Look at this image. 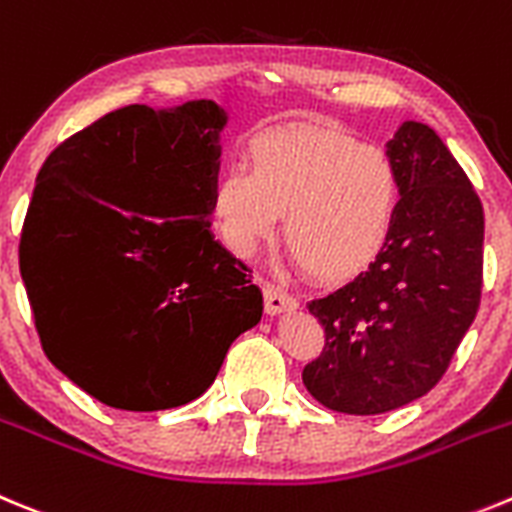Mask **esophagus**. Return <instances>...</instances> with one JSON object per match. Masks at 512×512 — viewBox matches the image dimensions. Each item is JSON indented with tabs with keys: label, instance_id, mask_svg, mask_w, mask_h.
I'll use <instances>...</instances> for the list:
<instances>
[{
	"label": "esophagus",
	"instance_id": "obj_1",
	"mask_svg": "<svg viewBox=\"0 0 512 512\" xmlns=\"http://www.w3.org/2000/svg\"><path fill=\"white\" fill-rule=\"evenodd\" d=\"M298 301L293 296H288L283 288H275V285H265V311L270 316H280V313L296 311Z\"/></svg>",
	"mask_w": 512,
	"mask_h": 512
}]
</instances>
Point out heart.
Returning a JSON list of instances; mask_svg holds the SVG:
<instances>
[{
  "label": "heart",
  "mask_w": 512,
  "mask_h": 512,
  "mask_svg": "<svg viewBox=\"0 0 512 512\" xmlns=\"http://www.w3.org/2000/svg\"><path fill=\"white\" fill-rule=\"evenodd\" d=\"M400 211L393 160L331 127H280L250 145V170L214 181L211 214L227 245L250 257L278 234L313 278H359L388 250Z\"/></svg>",
  "instance_id": "b5f03b06"
}]
</instances>
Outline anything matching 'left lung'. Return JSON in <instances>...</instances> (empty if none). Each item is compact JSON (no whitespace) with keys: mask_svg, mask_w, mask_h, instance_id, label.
<instances>
[{"mask_svg":"<svg viewBox=\"0 0 512 512\" xmlns=\"http://www.w3.org/2000/svg\"><path fill=\"white\" fill-rule=\"evenodd\" d=\"M400 211L380 260L308 303L326 347L303 370L321 405L352 416L388 413L434 388L472 326L482 290L485 214L428 124L403 122L388 142Z\"/></svg>","mask_w":512,"mask_h":512,"instance_id":"8db88e82","label":"left lung"}]
</instances>
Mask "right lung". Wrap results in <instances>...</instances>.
Segmentation results:
<instances>
[{"label": "right lung", "instance_id": "add662e5", "mask_svg": "<svg viewBox=\"0 0 512 512\" xmlns=\"http://www.w3.org/2000/svg\"><path fill=\"white\" fill-rule=\"evenodd\" d=\"M227 122L211 99L132 104L40 168L20 273L48 359L104 405L191 403L260 324L252 270L209 232Z\"/></svg>", "mask_w": 512, "mask_h": 512}]
</instances>
